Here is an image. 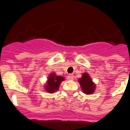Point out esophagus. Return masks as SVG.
Here are the masks:
<instances>
[{
    "label": "esophagus",
    "mask_w": 130,
    "mask_h": 130,
    "mask_svg": "<svg viewBox=\"0 0 130 130\" xmlns=\"http://www.w3.org/2000/svg\"><path fill=\"white\" fill-rule=\"evenodd\" d=\"M67 79L68 80H73V79H74V75H73V74H69L67 76Z\"/></svg>",
    "instance_id": "34e87169"
}]
</instances>
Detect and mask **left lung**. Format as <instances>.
Listing matches in <instances>:
<instances>
[{
	"mask_svg": "<svg viewBox=\"0 0 130 130\" xmlns=\"http://www.w3.org/2000/svg\"><path fill=\"white\" fill-rule=\"evenodd\" d=\"M83 91L85 94H92L95 90V84L91 79L88 73H84L82 75V77L78 79Z\"/></svg>",
	"mask_w": 130,
	"mask_h": 130,
	"instance_id": "obj_1",
	"label": "left lung"
}]
</instances>
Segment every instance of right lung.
<instances>
[{
    "label": "right lung",
    "instance_id": "add662e5",
    "mask_svg": "<svg viewBox=\"0 0 130 130\" xmlns=\"http://www.w3.org/2000/svg\"><path fill=\"white\" fill-rule=\"evenodd\" d=\"M64 80V77L62 76H57L55 73L50 74L47 79V84L45 86V89L48 93H53L58 89L60 84Z\"/></svg>",
    "mask_w": 130,
    "mask_h": 130
}]
</instances>
